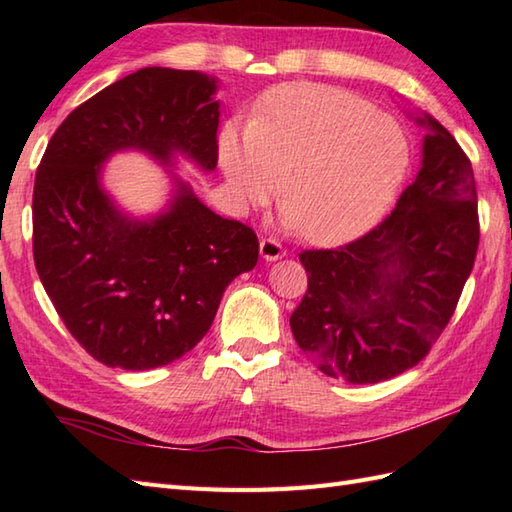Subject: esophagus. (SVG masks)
Masks as SVG:
<instances>
[{"label": "esophagus", "mask_w": 512, "mask_h": 512, "mask_svg": "<svg viewBox=\"0 0 512 512\" xmlns=\"http://www.w3.org/2000/svg\"><path fill=\"white\" fill-rule=\"evenodd\" d=\"M259 253H262L266 262H277V259L286 255V248L273 237H262V242H259Z\"/></svg>", "instance_id": "obj_1"}]
</instances>
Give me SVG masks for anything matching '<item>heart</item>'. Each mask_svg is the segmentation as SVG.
Returning a JSON list of instances; mask_svg holds the SVG:
<instances>
[{"label":"heart","mask_w":512,"mask_h":512,"mask_svg":"<svg viewBox=\"0 0 512 512\" xmlns=\"http://www.w3.org/2000/svg\"><path fill=\"white\" fill-rule=\"evenodd\" d=\"M409 162V138L396 118L328 85L281 92L248 136L235 127L220 136L233 200L262 204L284 177V220L312 242H339L372 226L394 202Z\"/></svg>","instance_id":"obj_1"}]
</instances>
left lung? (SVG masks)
Returning <instances> with one entry per match:
<instances>
[{
	"label": "left lung",
	"instance_id": "left-lung-1",
	"mask_svg": "<svg viewBox=\"0 0 512 512\" xmlns=\"http://www.w3.org/2000/svg\"><path fill=\"white\" fill-rule=\"evenodd\" d=\"M422 167L383 222L339 248L303 250L308 292L290 317L323 374L365 385L418 365L458 306L477 244L471 160L429 114Z\"/></svg>",
	"mask_w": 512,
	"mask_h": 512
}]
</instances>
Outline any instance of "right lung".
Masks as SVG:
<instances>
[{
  "label": "right lung",
  "instance_id": "1",
  "mask_svg": "<svg viewBox=\"0 0 512 512\" xmlns=\"http://www.w3.org/2000/svg\"><path fill=\"white\" fill-rule=\"evenodd\" d=\"M217 79L143 68L76 107L50 138L32 193V253L65 328L107 367L129 372L184 356L209 332L226 286L253 270V228L213 213L167 169L171 198L151 217L125 213L103 165L140 151L217 167Z\"/></svg>",
  "mask_w": 512,
  "mask_h": 512
}]
</instances>
